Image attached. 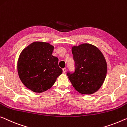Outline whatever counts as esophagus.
<instances>
[{"mask_svg":"<svg viewBox=\"0 0 127 127\" xmlns=\"http://www.w3.org/2000/svg\"><path fill=\"white\" fill-rule=\"evenodd\" d=\"M62 70H63L64 73H65L66 71V68H64V69H62Z\"/></svg>","mask_w":127,"mask_h":127,"instance_id":"1","label":"esophagus"}]
</instances>
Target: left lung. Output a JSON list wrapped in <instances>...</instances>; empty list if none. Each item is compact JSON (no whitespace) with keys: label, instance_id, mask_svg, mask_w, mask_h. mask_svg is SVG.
Listing matches in <instances>:
<instances>
[{"label":"left lung","instance_id":"1","mask_svg":"<svg viewBox=\"0 0 127 127\" xmlns=\"http://www.w3.org/2000/svg\"><path fill=\"white\" fill-rule=\"evenodd\" d=\"M74 71L66 75L75 89L82 94L91 95L103 84L107 71L104 57L100 50L91 44L72 47Z\"/></svg>","mask_w":127,"mask_h":127}]
</instances>
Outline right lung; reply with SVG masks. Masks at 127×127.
Instances as JSON below:
<instances>
[{"instance_id": "add662e5", "label": "right lung", "mask_w": 127, "mask_h": 127, "mask_svg": "<svg viewBox=\"0 0 127 127\" xmlns=\"http://www.w3.org/2000/svg\"><path fill=\"white\" fill-rule=\"evenodd\" d=\"M54 47L48 43L34 42L24 49L18 62V71L21 81L36 93L49 89L62 74L58 58L52 55Z\"/></svg>"}]
</instances>
